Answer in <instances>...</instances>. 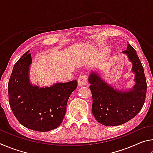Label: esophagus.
Segmentation results:
<instances>
[{"mask_svg":"<svg viewBox=\"0 0 153 153\" xmlns=\"http://www.w3.org/2000/svg\"><path fill=\"white\" fill-rule=\"evenodd\" d=\"M77 82H78V86H85L88 84V77L86 75H83L79 77L78 80H77Z\"/></svg>","mask_w":153,"mask_h":153,"instance_id":"obj_1","label":"esophagus"}]
</instances>
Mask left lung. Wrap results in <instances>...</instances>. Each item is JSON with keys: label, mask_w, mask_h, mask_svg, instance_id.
<instances>
[{"label": "left lung", "mask_w": 153, "mask_h": 153, "mask_svg": "<svg viewBox=\"0 0 153 153\" xmlns=\"http://www.w3.org/2000/svg\"><path fill=\"white\" fill-rule=\"evenodd\" d=\"M122 53L133 63L136 85L129 92L115 90L92 72L88 81L92 96V113L98 122L107 126H117L134 118L142 109L146 98L147 84L144 69L136 51L128 44Z\"/></svg>", "instance_id": "obj_1"}]
</instances>
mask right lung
<instances>
[{
	"label": "right lung",
	"mask_w": 153,
	"mask_h": 153,
	"mask_svg": "<svg viewBox=\"0 0 153 153\" xmlns=\"http://www.w3.org/2000/svg\"><path fill=\"white\" fill-rule=\"evenodd\" d=\"M27 51L15 64L8 84L9 105L15 117L27 128L48 131L61 125L67 103L76 89V80L40 88L30 84L28 73L32 63Z\"/></svg>",
	"instance_id": "obj_1"
}]
</instances>
